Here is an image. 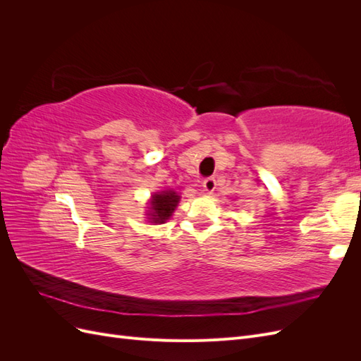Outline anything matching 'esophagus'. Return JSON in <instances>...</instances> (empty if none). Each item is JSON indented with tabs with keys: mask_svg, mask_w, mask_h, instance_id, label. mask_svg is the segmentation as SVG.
Returning a JSON list of instances; mask_svg holds the SVG:
<instances>
[{
	"mask_svg": "<svg viewBox=\"0 0 361 361\" xmlns=\"http://www.w3.org/2000/svg\"><path fill=\"white\" fill-rule=\"evenodd\" d=\"M215 188H216V180L214 178H206L203 180V191H206L207 194L214 192Z\"/></svg>",
	"mask_w": 361,
	"mask_h": 361,
	"instance_id": "obj_1",
	"label": "esophagus"
}]
</instances>
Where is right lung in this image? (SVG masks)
Masks as SVG:
<instances>
[{
  "mask_svg": "<svg viewBox=\"0 0 361 361\" xmlns=\"http://www.w3.org/2000/svg\"><path fill=\"white\" fill-rule=\"evenodd\" d=\"M179 203V195L174 191H162L161 194H155L152 199V221L164 223L171 216L174 207Z\"/></svg>",
  "mask_w": 361,
  "mask_h": 361,
  "instance_id": "add662e5",
  "label": "right lung"
}]
</instances>
